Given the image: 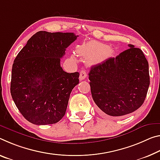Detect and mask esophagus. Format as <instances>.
I'll list each match as a JSON object with an SVG mask.
<instances>
[{
  "label": "esophagus",
  "mask_w": 160,
  "mask_h": 160,
  "mask_svg": "<svg viewBox=\"0 0 160 160\" xmlns=\"http://www.w3.org/2000/svg\"><path fill=\"white\" fill-rule=\"evenodd\" d=\"M87 76H88V74H87V72H86V71L85 70H81L80 71V80H84V79H85L86 78H87Z\"/></svg>",
  "instance_id": "1"
}]
</instances>
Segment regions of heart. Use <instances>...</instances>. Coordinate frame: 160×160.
<instances>
[{"mask_svg":"<svg viewBox=\"0 0 160 160\" xmlns=\"http://www.w3.org/2000/svg\"><path fill=\"white\" fill-rule=\"evenodd\" d=\"M78 53L85 59L99 60L110 57L112 53V50L100 42L90 41L80 46Z\"/></svg>","mask_w":160,"mask_h":160,"instance_id":"heart-1","label":"heart"}]
</instances>
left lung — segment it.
<instances>
[{
	"mask_svg": "<svg viewBox=\"0 0 160 160\" xmlns=\"http://www.w3.org/2000/svg\"><path fill=\"white\" fill-rule=\"evenodd\" d=\"M115 58L91 68L92 97L100 112L125 116L142 105L149 86V64L143 52L133 45Z\"/></svg>",
	"mask_w": 160,
	"mask_h": 160,
	"instance_id": "8db88e82",
	"label": "left lung"
}]
</instances>
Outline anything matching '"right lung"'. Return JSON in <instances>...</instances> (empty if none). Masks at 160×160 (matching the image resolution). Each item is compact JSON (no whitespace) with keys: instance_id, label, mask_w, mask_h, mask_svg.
Masks as SVG:
<instances>
[{"instance_id":"add662e5","label":"right lung","mask_w":160,"mask_h":160,"mask_svg":"<svg viewBox=\"0 0 160 160\" xmlns=\"http://www.w3.org/2000/svg\"><path fill=\"white\" fill-rule=\"evenodd\" d=\"M77 37L73 32H37L15 58L11 96L30 122L55 124L65 115L70 93L79 83L80 74L65 72L60 58Z\"/></svg>"}]
</instances>
